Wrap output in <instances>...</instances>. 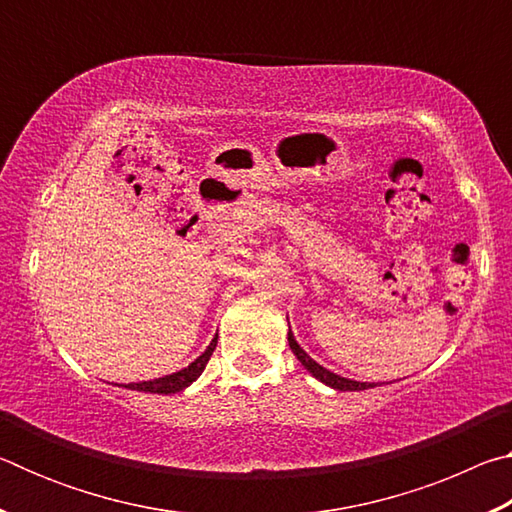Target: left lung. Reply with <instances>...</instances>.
Here are the masks:
<instances>
[{
  "instance_id": "left-lung-1",
  "label": "left lung",
  "mask_w": 512,
  "mask_h": 512,
  "mask_svg": "<svg viewBox=\"0 0 512 512\" xmlns=\"http://www.w3.org/2000/svg\"><path fill=\"white\" fill-rule=\"evenodd\" d=\"M289 345H291V352L296 354L298 357V361L302 363V366H305L309 372H311V377H316L318 381H323L325 386H332L334 391H366V388H375L377 384H368V381H354V379H345V377H341V375H336V372H332V370H327V368H323L320 366V363H316L314 359L309 357V354L300 348L298 345V341H296V336H293V332L289 329Z\"/></svg>"
}]
</instances>
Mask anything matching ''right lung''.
Instances as JSON below:
<instances>
[{"label":"right lung","mask_w":512,"mask_h":512,"mask_svg":"<svg viewBox=\"0 0 512 512\" xmlns=\"http://www.w3.org/2000/svg\"><path fill=\"white\" fill-rule=\"evenodd\" d=\"M216 348V339L207 345V350L201 354V357L194 359L187 368L171 372V375H164L151 381H137V384H124V388H131V391H142V393H158V395H171V393H180L185 388L201 377V372L205 370L207 361H210L212 352Z\"/></svg>","instance_id":"obj_1"}]
</instances>
